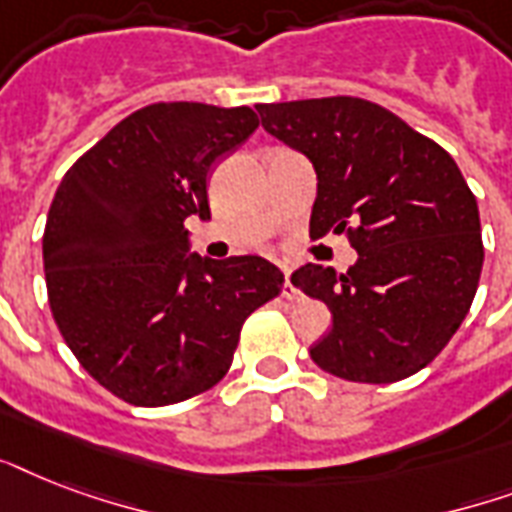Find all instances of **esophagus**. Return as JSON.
Returning <instances> with one entry per match:
<instances>
[{"label": "esophagus", "mask_w": 512, "mask_h": 512, "mask_svg": "<svg viewBox=\"0 0 512 512\" xmlns=\"http://www.w3.org/2000/svg\"><path fill=\"white\" fill-rule=\"evenodd\" d=\"M281 295L287 297V300H295V297H300V289L292 284V268H284V287H281Z\"/></svg>", "instance_id": "esophagus-1"}]
</instances>
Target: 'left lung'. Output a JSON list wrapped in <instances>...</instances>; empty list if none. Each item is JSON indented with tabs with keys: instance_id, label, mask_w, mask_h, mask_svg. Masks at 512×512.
I'll return each instance as SVG.
<instances>
[{
	"instance_id": "obj_1",
	"label": "left lung",
	"mask_w": 512,
	"mask_h": 512,
	"mask_svg": "<svg viewBox=\"0 0 512 512\" xmlns=\"http://www.w3.org/2000/svg\"><path fill=\"white\" fill-rule=\"evenodd\" d=\"M265 132L316 170L311 236L348 233V273L308 263L292 284L327 303L311 348L329 374L396 382L433 361L476 297L484 244L476 196L444 148L361 98L257 106Z\"/></svg>"
}]
</instances>
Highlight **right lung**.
<instances>
[{"label":"right lung","instance_id":"obj_1","mask_svg":"<svg viewBox=\"0 0 512 512\" xmlns=\"http://www.w3.org/2000/svg\"><path fill=\"white\" fill-rule=\"evenodd\" d=\"M257 130L252 108L154 103L116 124L60 180L44 225L52 319L114 396L167 406L223 380L249 313L284 273L257 255L191 252L207 175Z\"/></svg>","mask_w":512,"mask_h":512}]
</instances>
